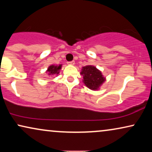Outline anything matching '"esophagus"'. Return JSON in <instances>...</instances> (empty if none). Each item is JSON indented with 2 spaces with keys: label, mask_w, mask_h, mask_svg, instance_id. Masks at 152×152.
<instances>
[{
  "label": "esophagus",
  "mask_w": 152,
  "mask_h": 152,
  "mask_svg": "<svg viewBox=\"0 0 152 152\" xmlns=\"http://www.w3.org/2000/svg\"><path fill=\"white\" fill-rule=\"evenodd\" d=\"M68 64H69V65H72V66H74V65H75V61H69V62H68Z\"/></svg>",
  "instance_id": "obj_1"
}]
</instances>
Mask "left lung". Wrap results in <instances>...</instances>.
I'll use <instances>...</instances> for the list:
<instances>
[{"mask_svg": "<svg viewBox=\"0 0 152 152\" xmlns=\"http://www.w3.org/2000/svg\"><path fill=\"white\" fill-rule=\"evenodd\" d=\"M80 73L83 76L82 81L85 86L91 90H99L106 81V77L103 76L102 72L94 66H84L81 70Z\"/></svg>", "mask_w": 152, "mask_h": 152, "instance_id": "obj_1", "label": "left lung"}]
</instances>
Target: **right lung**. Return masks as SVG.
<instances>
[{
    "mask_svg": "<svg viewBox=\"0 0 152 152\" xmlns=\"http://www.w3.org/2000/svg\"><path fill=\"white\" fill-rule=\"evenodd\" d=\"M61 64H59V65H54V64H52V65L48 66V68L46 70V72L48 75L58 76V75L60 72V70L61 69Z\"/></svg>",
    "mask_w": 152,
    "mask_h": 152,
    "instance_id": "add662e5",
    "label": "right lung"
}]
</instances>
